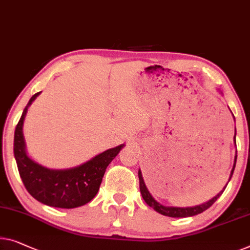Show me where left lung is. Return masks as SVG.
Masks as SVG:
<instances>
[{"label": "left lung", "mask_w": 250, "mask_h": 250, "mask_svg": "<svg viewBox=\"0 0 250 250\" xmlns=\"http://www.w3.org/2000/svg\"><path fill=\"white\" fill-rule=\"evenodd\" d=\"M234 139H236V135H234ZM236 141V140H234ZM236 161H237V155L236 157H234V164H233V167H232V170H231V174H230V178H231L232 174H233V170H234V166H236ZM138 176H139V188H140V193L141 195H143V199L145 200V202H146L149 207L154 208L155 211H157L158 213H161L163 215H167V217H170V218H186V217H192V215H196L199 213H202L203 211H206L207 208H210L212 204H213L215 201H217L220 195L225 191L226 188L222 189V191L219 193V194L215 195L213 199H211L210 201H208V202L201 204V206H196V207H192V208H174V207H164L162 206L161 203H158L157 201H156L154 197L151 196L150 193L146 188V184H145L144 182V178H143V175H141V172L139 170L138 172ZM229 178V181H230Z\"/></svg>", "instance_id": "obj_1"}]
</instances>
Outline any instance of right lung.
<instances>
[{"instance_id":"add662e5","label":"right lung","mask_w":250,"mask_h":250,"mask_svg":"<svg viewBox=\"0 0 250 250\" xmlns=\"http://www.w3.org/2000/svg\"><path fill=\"white\" fill-rule=\"evenodd\" d=\"M38 95L39 93H36L30 99L14 132L13 151L19 174L30 194L46 206L62 208L84 206L96 195L107 165L125 145L107 149L91 161L74 168L49 169L39 165L27 155L22 132L28 107Z\"/></svg>"}]
</instances>
